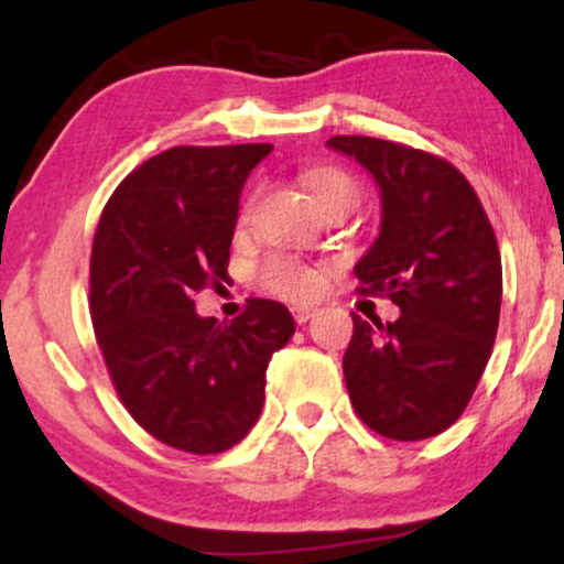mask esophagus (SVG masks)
Returning a JSON list of instances; mask_svg holds the SVG:
<instances>
[{
  "mask_svg": "<svg viewBox=\"0 0 564 564\" xmlns=\"http://www.w3.org/2000/svg\"><path fill=\"white\" fill-rule=\"evenodd\" d=\"M291 315H294V321L302 326V323L315 318V307H307V304H296V307H291Z\"/></svg>",
  "mask_w": 564,
  "mask_h": 564,
  "instance_id": "obj_1",
  "label": "esophagus"
}]
</instances>
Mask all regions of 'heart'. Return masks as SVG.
Instances as JSON below:
<instances>
[{
    "instance_id": "b5f03b06",
    "label": "heart",
    "mask_w": 564,
    "mask_h": 564,
    "mask_svg": "<svg viewBox=\"0 0 564 564\" xmlns=\"http://www.w3.org/2000/svg\"><path fill=\"white\" fill-rule=\"evenodd\" d=\"M304 185L313 193V198L318 200V206L328 204V200H349L355 204L358 200V187H355L352 177L339 170H315L304 177ZM251 215V200L243 206L241 223H246ZM264 281L268 286L278 291V294L291 296V300H313L321 294L323 289V273L315 268H300V264L275 260L264 270Z\"/></svg>"
}]
</instances>
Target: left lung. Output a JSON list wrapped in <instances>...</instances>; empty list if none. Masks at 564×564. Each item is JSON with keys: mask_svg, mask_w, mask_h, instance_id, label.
<instances>
[{"mask_svg": "<svg viewBox=\"0 0 564 564\" xmlns=\"http://www.w3.org/2000/svg\"><path fill=\"white\" fill-rule=\"evenodd\" d=\"M379 187L381 223L355 264L360 291L387 296L400 318L352 315L345 381L355 411L392 440L435 437L462 416L494 349L501 254L480 198L462 172L424 151L336 134Z\"/></svg>", "mask_w": 564, "mask_h": 564, "instance_id": "8db88e82", "label": "left lung"}]
</instances>
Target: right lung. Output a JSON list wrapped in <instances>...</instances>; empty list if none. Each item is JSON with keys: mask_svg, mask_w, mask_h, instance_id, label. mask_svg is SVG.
Wrapping results in <instances>:
<instances>
[{"mask_svg": "<svg viewBox=\"0 0 564 564\" xmlns=\"http://www.w3.org/2000/svg\"><path fill=\"white\" fill-rule=\"evenodd\" d=\"M273 145H180L148 159L97 223L89 313L121 403L187 453H223L264 405V371L294 334L281 302L249 300L230 323L193 296L228 281L238 200Z\"/></svg>", "mask_w": 564, "mask_h": 564, "instance_id": "add662e5", "label": "right lung"}]
</instances>
